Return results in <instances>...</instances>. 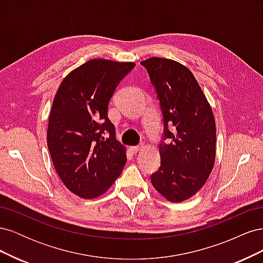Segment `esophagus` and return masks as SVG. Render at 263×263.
<instances>
[{
	"label": "esophagus",
	"instance_id": "34e87169",
	"mask_svg": "<svg viewBox=\"0 0 263 263\" xmlns=\"http://www.w3.org/2000/svg\"><path fill=\"white\" fill-rule=\"evenodd\" d=\"M141 148H142V145L133 146V147H130V151H132V153H134V154H136V153H138L139 150H141Z\"/></svg>",
	"mask_w": 263,
	"mask_h": 263
}]
</instances>
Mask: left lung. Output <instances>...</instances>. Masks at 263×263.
Returning <instances> with one entry per match:
<instances>
[{
  "instance_id": "1",
  "label": "left lung",
  "mask_w": 263,
  "mask_h": 263,
  "mask_svg": "<svg viewBox=\"0 0 263 263\" xmlns=\"http://www.w3.org/2000/svg\"><path fill=\"white\" fill-rule=\"evenodd\" d=\"M140 63L160 101L163 139H171L159 148L161 164L151 174V184L168 201L183 202L203 187L213 170L216 156L213 110L193 73L182 63L158 57Z\"/></svg>"
}]
</instances>
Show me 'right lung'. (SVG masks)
Returning <instances> with one entry per match:
<instances>
[{
    "mask_svg": "<svg viewBox=\"0 0 263 263\" xmlns=\"http://www.w3.org/2000/svg\"><path fill=\"white\" fill-rule=\"evenodd\" d=\"M135 66L89 60L63 79L54 95L47 145L63 184L82 198L105 193L126 163V148L115 137L107 108L116 86Z\"/></svg>",
    "mask_w": 263,
    "mask_h": 263,
    "instance_id": "1",
    "label": "right lung"
}]
</instances>
